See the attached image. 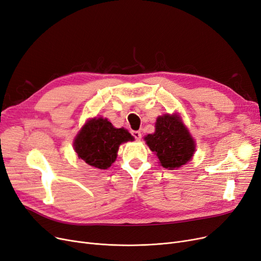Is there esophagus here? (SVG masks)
<instances>
[{
	"label": "esophagus",
	"instance_id": "34e87169",
	"mask_svg": "<svg viewBox=\"0 0 261 261\" xmlns=\"http://www.w3.org/2000/svg\"><path fill=\"white\" fill-rule=\"evenodd\" d=\"M132 135L134 137V139L138 140V141H140L142 139V133L140 131H133Z\"/></svg>",
	"mask_w": 261,
	"mask_h": 261
}]
</instances>
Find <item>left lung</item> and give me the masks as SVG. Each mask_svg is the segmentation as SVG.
<instances>
[{"label":"left lung","instance_id":"obj_1","mask_svg":"<svg viewBox=\"0 0 261 261\" xmlns=\"http://www.w3.org/2000/svg\"><path fill=\"white\" fill-rule=\"evenodd\" d=\"M145 141L160 164L168 169L186 165L195 151V142L178 114L159 116L154 133L145 137Z\"/></svg>","mask_w":261,"mask_h":261}]
</instances>
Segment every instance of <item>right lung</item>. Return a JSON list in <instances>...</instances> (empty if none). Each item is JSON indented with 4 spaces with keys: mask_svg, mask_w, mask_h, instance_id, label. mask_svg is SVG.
Segmentation results:
<instances>
[{
    "mask_svg": "<svg viewBox=\"0 0 261 261\" xmlns=\"http://www.w3.org/2000/svg\"><path fill=\"white\" fill-rule=\"evenodd\" d=\"M133 140L128 130L114 128L107 118L96 117L85 122L74 139L73 147L85 163L107 169L115 162L119 145Z\"/></svg>",
    "mask_w": 261,
    "mask_h": 261,
    "instance_id": "1",
    "label": "right lung"
}]
</instances>
